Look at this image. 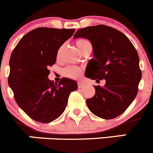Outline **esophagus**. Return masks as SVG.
I'll return each instance as SVG.
<instances>
[{
  "instance_id": "esophagus-1",
  "label": "esophagus",
  "mask_w": 153,
  "mask_h": 153,
  "mask_svg": "<svg viewBox=\"0 0 153 153\" xmlns=\"http://www.w3.org/2000/svg\"><path fill=\"white\" fill-rule=\"evenodd\" d=\"M77 84H78V87L79 88H82V87H83V86L85 85V83L84 82H80V81H79L78 82H77Z\"/></svg>"
}]
</instances>
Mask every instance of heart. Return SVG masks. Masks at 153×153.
I'll use <instances>...</instances> for the list:
<instances>
[{
	"mask_svg": "<svg viewBox=\"0 0 153 153\" xmlns=\"http://www.w3.org/2000/svg\"><path fill=\"white\" fill-rule=\"evenodd\" d=\"M76 45L77 46V48L79 49V51L81 52H82L88 46H90L91 43L89 41L86 40L85 39H79L76 42ZM60 48L59 50L58 53H57V57L59 56V52H60ZM82 70L80 68L77 67V66H74V65H71V66H68V67L65 68L63 70V75L66 77H68V78H72V79H75V78H78L79 76H80L81 74Z\"/></svg>",
	"mask_w": 153,
	"mask_h": 153,
	"instance_id": "b5f03b06",
	"label": "heart"
}]
</instances>
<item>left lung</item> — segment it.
I'll use <instances>...</instances> for the list:
<instances>
[{
  "instance_id": "1",
  "label": "left lung",
  "mask_w": 153,
  "mask_h": 153,
  "mask_svg": "<svg viewBox=\"0 0 153 153\" xmlns=\"http://www.w3.org/2000/svg\"><path fill=\"white\" fill-rule=\"evenodd\" d=\"M88 39L94 58L89 61L86 77L105 79L103 87L94 85L93 97L86 100L89 110L102 119L123 114L138 91L141 79L139 56L129 39L119 30L100 25L79 29L74 36Z\"/></svg>"
}]
</instances>
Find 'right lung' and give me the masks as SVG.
Segmentation results:
<instances>
[{
	"label": "right lung",
	"instance_id": "add662e5",
	"mask_svg": "<svg viewBox=\"0 0 153 153\" xmlns=\"http://www.w3.org/2000/svg\"><path fill=\"white\" fill-rule=\"evenodd\" d=\"M74 31L34 29L22 38L11 54L8 82L15 100L30 118L39 123L58 118L65 109L70 94L77 90L74 80L62 78L54 84L48 77L59 49Z\"/></svg>",
	"mask_w": 153,
	"mask_h": 153
}]
</instances>
